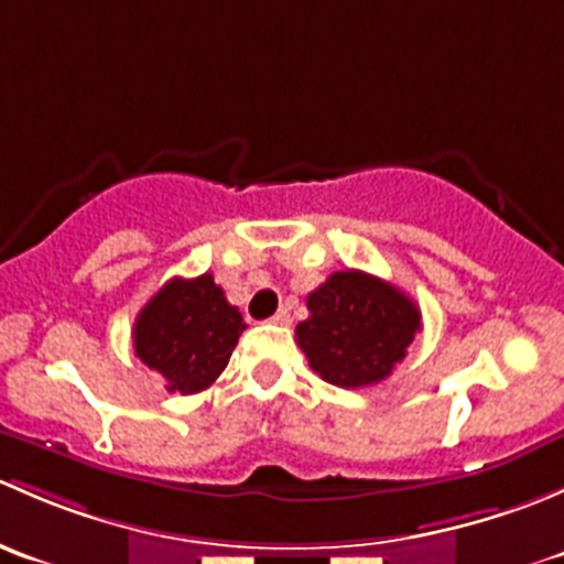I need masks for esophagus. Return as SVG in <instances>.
Returning <instances> with one entry per match:
<instances>
[{
    "instance_id": "34e87169",
    "label": "esophagus",
    "mask_w": 564,
    "mask_h": 564,
    "mask_svg": "<svg viewBox=\"0 0 564 564\" xmlns=\"http://www.w3.org/2000/svg\"><path fill=\"white\" fill-rule=\"evenodd\" d=\"M270 322H272V324H289V322H292V316H289L286 308H281L275 316L270 318Z\"/></svg>"
}]
</instances>
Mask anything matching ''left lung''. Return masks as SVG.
<instances>
[{
  "label": "left lung",
  "mask_w": 564,
  "mask_h": 564,
  "mask_svg": "<svg viewBox=\"0 0 564 564\" xmlns=\"http://www.w3.org/2000/svg\"><path fill=\"white\" fill-rule=\"evenodd\" d=\"M297 346L324 382L368 388L388 379L420 333V308L392 283L360 270L333 272L308 294Z\"/></svg>",
  "instance_id": "8db88e82"
}]
</instances>
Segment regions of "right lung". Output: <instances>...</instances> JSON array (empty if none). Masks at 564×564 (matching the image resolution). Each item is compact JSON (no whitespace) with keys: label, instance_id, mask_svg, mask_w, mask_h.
Masks as SVG:
<instances>
[{"label":"right lung","instance_id":"add662e5","mask_svg":"<svg viewBox=\"0 0 564 564\" xmlns=\"http://www.w3.org/2000/svg\"><path fill=\"white\" fill-rule=\"evenodd\" d=\"M246 322L209 272L172 278L133 324L135 357L166 379L169 392L207 390L229 366Z\"/></svg>","mask_w":564,"mask_h":564}]
</instances>
